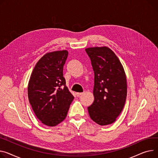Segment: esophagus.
Segmentation results:
<instances>
[{"label":"esophagus","instance_id":"34e87169","mask_svg":"<svg viewBox=\"0 0 158 158\" xmlns=\"http://www.w3.org/2000/svg\"><path fill=\"white\" fill-rule=\"evenodd\" d=\"M84 93H76V95L77 96V97H80L81 95H82V94H83Z\"/></svg>","mask_w":158,"mask_h":158}]
</instances>
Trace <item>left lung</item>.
Segmentation results:
<instances>
[{"instance_id": "left-lung-1", "label": "left lung", "mask_w": 158, "mask_h": 158, "mask_svg": "<svg viewBox=\"0 0 158 158\" xmlns=\"http://www.w3.org/2000/svg\"><path fill=\"white\" fill-rule=\"evenodd\" d=\"M94 73L93 103L88 107L91 119L99 125L113 123L124 106L127 77L119 58L109 48H86Z\"/></svg>"}]
</instances>
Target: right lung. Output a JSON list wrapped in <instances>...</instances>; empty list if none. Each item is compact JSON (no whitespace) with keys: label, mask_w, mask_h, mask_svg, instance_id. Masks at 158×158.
I'll list each match as a JSON object with an SVG mask.
<instances>
[{"label":"right lung","mask_w":158,"mask_h":158,"mask_svg":"<svg viewBox=\"0 0 158 158\" xmlns=\"http://www.w3.org/2000/svg\"><path fill=\"white\" fill-rule=\"evenodd\" d=\"M67 50L48 52L37 63L28 86L30 103L37 118L48 127L64 121L74 98L63 74Z\"/></svg>","instance_id":"right-lung-1"}]
</instances>
